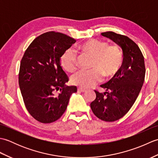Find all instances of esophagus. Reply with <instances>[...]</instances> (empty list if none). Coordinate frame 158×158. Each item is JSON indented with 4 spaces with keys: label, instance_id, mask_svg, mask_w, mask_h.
<instances>
[{
    "label": "esophagus",
    "instance_id": "34e87169",
    "mask_svg": "<svg viewBox=\"0 0 158 158\" xmlns=\"http://www.w3.org/2000/svg\"><path fill=\"white\" fill-rule=\"evenodd\" d=\"M77 90L79 92H85L87 91V89H85L84 88H77Z\"/></svg>",
    "mask_w": 158,
    "mask_h": 158
}]
</instances>
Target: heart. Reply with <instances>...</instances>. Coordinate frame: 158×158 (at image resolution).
<instances>
[{"label":"heart","mask_w":158,"mask_h":158,"mask_svg":"<svg viewBox=\"0 0 158 158\" xmlns=\"http://www.w3.org/2000/svg\"><path fill=\"white\" fill-rule=\"evenodd\" d=\"M83 52L94 58L91 70H81L71 77L74 84L83 88H90L102 81V75L112 77L119 71L123 62L122 49L117 45H110L106 41L92 39L79 45ZM62 66L69 72H73L77 65V56L71 48L67 49L60 58Z\"/></svg>","instance_id":"obj_1"}]
</instances>
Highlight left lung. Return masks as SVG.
<instances>
[{"mask_svg": "<svg viewBox=\"0 0 158 158\" xmlns=\"http://www.w3.org/2000/svg\"><path fill=\"white\" fill-rule=\"evenodd\" d=\"M101 35L122 48L123 62L119 71L100 85L105 92L94 90L96 97L90 106L100 119L115 122L129 111L139 94L145 80V60L139 46L127 36L110 31Z\"/></svg>", "mask_w": 158, "mask_h": 158, "instance_id": "left-lung-1", "label": "left lung"}]
</instances>
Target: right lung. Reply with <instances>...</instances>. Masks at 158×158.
<instances>
[{
    "instance_id": "obj_1",
    "label": "right lung",
    "mask_w": 158,
    "mask_h": 158,
    "mask_svg": "<svg viewBox=\"0 0 158 158\" xmlns=\"http://www.w3.org/2000/svg\"><path fill=\"white\" fill-rule=\"evenodd\" d=\"M76 40L49 31L36 37L23 54L19 71V85L26 109L38 122L49 123L65 112L76 86H66L69 77L60 58ZM60 89L58 94L56 92Z\"/></svg>"
}]
</instances>
